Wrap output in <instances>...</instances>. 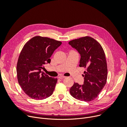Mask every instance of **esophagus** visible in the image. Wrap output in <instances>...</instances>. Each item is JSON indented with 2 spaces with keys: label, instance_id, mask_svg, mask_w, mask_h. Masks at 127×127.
Returning <instances> with one entry per match:
<instances>
[{
  "label": "esophagus",
  "instance_id": "34e87169",
  "mask_svg": "<svg viewBox=\"0 0 127 127\" xmlns=\"http://www.w3.org/2000/svg\"><path fill=\"white\" fill-rule=\"evenodd\" d=\"M65 76H58V78H59V79H62V78H65Z\"/></svg>",
  "mask_w": 127,
  "mask_h": 127
}]
</instances>
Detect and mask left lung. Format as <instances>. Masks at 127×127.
Masks as SVG:
<instances>
[{
    "label": "left lung",
    "instance_id": "obj_1",
    "mask_svg": "<svg viewBox=\"0 0 127 127\" xmlns=\"http://www.w3.org/2000/svg\"><path fill=\"white\" fill-rule=\"evenodd\" d=\"M81 55L80 67L84 71V84L74 83L70 89L71 95L81 101L94 100L104 87L107 77L105 53L100 44L94 38L86 36L69 42Z\"/></svg>",
    "mask_w": 127,
    "mask_h": 127
}]
</instances>
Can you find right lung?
Here are the masks:
<instances>
[{
  "mask_svg": "<svg viewBox=\"0 0 127 127\" xmlns=\"http://www.w3.org/2000/svg\"><path fill=\"white\" fill-rule=\"evenodd\" d=\"M60 41L36 36L29 40L20 53L16 67L18 82L30 98L43 100L51 96L57 78L50 77L41 70L50 64L54 51L62 44Z\"/></svg>",
  "mask_w": 127,
  "mask_h": 127,
  "instance_id": "right-lung-1",
  "label": "right lung"
}]
</instances>
